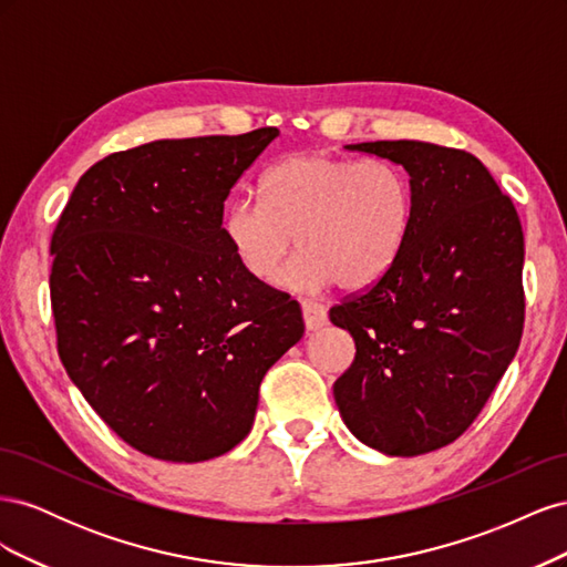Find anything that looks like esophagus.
<instances>
[{
	"mask_svg": "<svg viewBox=\"0 0 567 567\" xmlns=\"http://www.w3.org/2000/svg\"><path fill=\"white\" fill-rule=\"evenodd\" d=\"M302 317H305V326L307 331H319L329 321L326 317V307L317 300H302Z\"/></svg>",
	"mask_w": 567,
	"mask_h": 567,
	"instance_id": "34e87169",
	"label": "esophagus"
}]
</instances>
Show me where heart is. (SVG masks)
<instances>
[{
    "label": "heart",
    "mask_w": 567,
    "mask_h": 567,
    "mask_svg": "<svg viewBox=\"0 0 567 567\" xmlns=\"http://www.w3.org/2000/svg\"><path fill=\"white\" fill-rule=\"evenodd\" d=\"M411 225L414 194L398 165L310 151L274 163L260 179V203L234 200L221 234L257 281L274 279L296 238L302 250L281 271V286L362 290L400 260Z\"/></svg>",
    "instance_id": "1"
}]
</instances>
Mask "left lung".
<instances>
[{"instance_id":"1","label":"left lung","mask_w":567,"mask_h":567,"mask_svg":"<svg viewBox=\"0 0 567 567\" xmlns=\"http://www.w3.org/2000/svg\"><path fill=\"white\" fill-rule=\"evenodd\" d=\"M346 148L406 169L414 225L381 281L331 307L357 346L333 398L357 440L419 456L468 431L516 357L523 227L473 153L406 140Z\"/></svg>"}]
</instances>
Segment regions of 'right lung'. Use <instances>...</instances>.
Listing matches in <instances>:
<instances>
[{"instance_id":"right-lung-1","label":"right lung","mask_w":567,"mask_h":567,"mask_svg":"<svg viewBox=\"0 0 567 567\" xmlns=\"http://www.w3.org/2000/svg\"><path fill=\"white\" fill-rule=\"evenodd\" d=\"M277 127L161 140L94 163L51 236L61 362L111 431L196 463L252 427L269 367L305 333L281 290L238 265L225 200Z\"/></svg>"}]
</instances>
